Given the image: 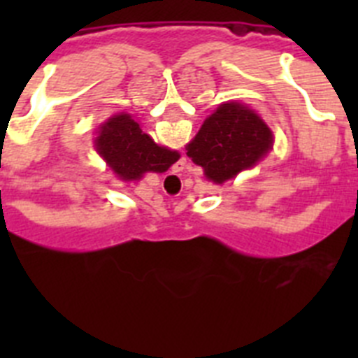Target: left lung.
I'll return each instance as SVG.
<instances>
[{
	"label": "left lung",
	"mask_w": 358,
	"mask_h": 358,
	"mask_svg": "<svg viewBox=\"0 0 358 358\" xmlns=\"http://www.w3.org/2000/svg\"><path fill=\"white\" fill-rule=\"evenodd\" d=\"M273 147V132L255 110L242 103H222L206 122L186 156L204 169L208 179L222 185L240 170L251 169Z\"/></svg>",
	"instance_id": "8db88e82"
}]
</instances>
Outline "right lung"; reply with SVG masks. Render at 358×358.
<instances>
[{"label": "right lung", "mask_w": 358, "mask_h": 358, "mask_svg": "<svg viewBox=\"0 0 358 358\" xmlns=\"http://www.w3.org/2000/svg\"><path fill=\"white\" fill-rule=\"evenodd\" d=\"M96 150L123 181L140 179L145 172H166L179 154L159 147L129 115H116L102 125Z\"/></svg>", "instance_id": "add662e5"}]
</instances>
